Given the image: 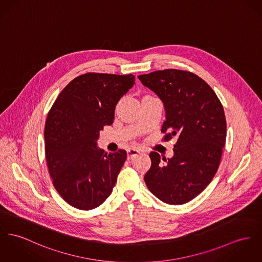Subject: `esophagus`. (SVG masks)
<instances>
[{
	"instance_id": "34e87169",
	"label": "esophagus",
	"mask_w": 262,
	"mask_h": 262,
	"mask_svg": "<svg viewBox=\"0 0 262 262\" xmlns=\"http://www.w3.org/2000/svg\"><path fill=\"white\" fill-rule=\"evenodd\" d=\"M139 154H140V150L138 148H128L127 149V160H132Z\"/></svg>"
}]
</instances>
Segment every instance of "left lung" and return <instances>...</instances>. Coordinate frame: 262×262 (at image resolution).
<instances>
[{
  "instance_id": "1",
  "label": "left lung",
  "mask_w": 262,
  "mask_h": 262,
  "mask_svg": "<svg viewBox=\"0 0 262 262\" xmlns=\"http://www.w3.org/2000/svg\"><path fill=\"white\" fill-rule=\"evenodd\" d=\"M162 101L165 121L161 133L168 141L178 136L174 155L163 159L151 151V166L144 176L150 192L167 204L193 200L217 171L226 139L222 102L196 75L180 70L157 71L138 77Z\"/></svg>"
}]
</instances>
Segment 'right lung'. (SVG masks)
Instances as JSON below:
<instances>
[{
    "mask_svg": "<svg viewBox=\"0 0 262 262\" xmlns=\"http://www.w3.org/2000/svg\"><path fill=\"white\" fill-rule=\"evenodd\" d=\"M135 84V76L88 73L77 77L54 102L45 125L49 172L70 205L90 210L112 193L126 151L107 154L97 145L116 105Z\"/></svg>",
    "mask_w": 262,
    "mask_h": 262,
    "instance_id": "right-lung-1",
    "label": "right lung"
}]
</instances>
